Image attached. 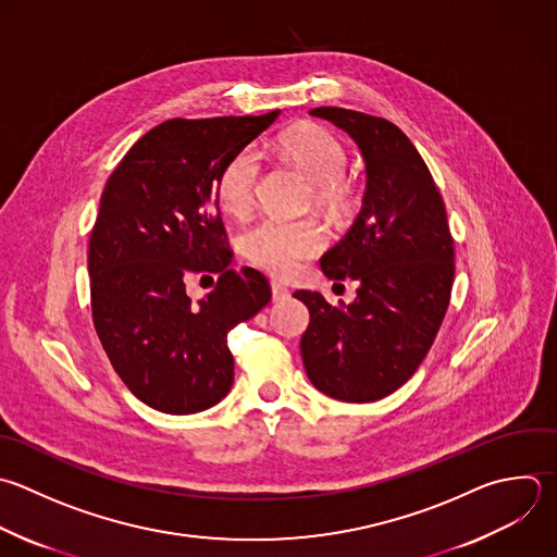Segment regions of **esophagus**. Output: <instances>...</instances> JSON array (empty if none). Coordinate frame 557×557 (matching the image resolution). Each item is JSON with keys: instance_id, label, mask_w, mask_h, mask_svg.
<instances>
[{"instance_id": "obj_1", "label": "esophagus", "mask_w": 557, "mask_h": 557, "mask_svg": "<svg viewBox=\"0 0 557 557\" xmlns=\"http://www.w3.org/2000/svg\"><path fill=\"white\" fill-rule=\"evenodd\" d=\"M270 287H272V300H274V302L289 298V289H287L285 285H281V283H276V281H272V283H270Z\"/></svg>"}]
</instances>
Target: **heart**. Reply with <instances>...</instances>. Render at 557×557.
Here are the masks:
<instances>
[{
    "label": "heart",
    "instance_id": "obj_1",
    "mask_svg": "<svg viewBox=\"0 0 557 557\" xmlns=\"http://www.w3.org/2000/svg\"><path fill=\"white\" fill-rule=\"evenodd\" d=\"M281 157L294 165L311 185L313 202L329 213H344L357 196L352 178L344 172L348 150L342 139L324 126L298 124L278 137ZM261 176L259 154L250 148L233 154L222 168L215 185L220 209L231 218H246L255 207ZM326 246V233L315 220H263L244 233L242 255L259 270L287 278L307 259Z\"/></svg>",
    "mask_w": 557,
    "mask_h": 557
}]
</instances>
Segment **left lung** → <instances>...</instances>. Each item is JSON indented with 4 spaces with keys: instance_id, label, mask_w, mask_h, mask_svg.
Wrapping results in <instances>:
<instances>
[{
    "instance_id": "1",
    "label": "left lung",
    "mask_w": 557,
    "mask_h": 557,
    "mask_svg": "<svg viewBox=\"0 0 557 557\" xmlns=\"http://www.w3.org/2000/svg\"><path fill=\"white\" fill-rule=\"evenodd\" d=\"M311 115L359 146L366 194L350 231L320 259L329 278L359 283L357 298L333 307L298 289L311 315L300 355L322 394L370 403L407 383L429 352L450 300L453 237L433 176L398 126L337 107Z\"/></svg>"
}]
</instances>
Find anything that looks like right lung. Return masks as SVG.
Returning a JSON list of instances; mask_svg holds the SVG:
<instances>
[{
  "mask_svg": "<svg viewBox=\"0 0 557 557\" xmlns=\"http://www.w3.org/2000/svg\"><path fill=\"white\" fill-rule=\"evenodd\" d=\"M281 111L246 117L168 120L115 168L89 239L98 337L126 387L163 413H196L233 385L228 331L272 298L268 278L233 270L215 185L226 161ZM219 274L198 304L191 275Z\"/></svg>",
  "mask_w": 557,
  "mask_h": 557,
  "instance_id": "obj_1",
  "label": "right lung"
}]
</instances>
